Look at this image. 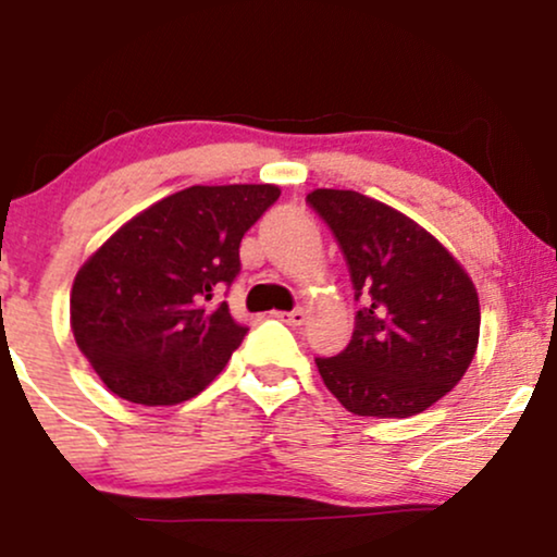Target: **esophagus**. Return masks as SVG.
I'll return each instance as SVG.
<instances>
[{
    "label": "esophagus",
    "mask_w": 557,
    "mask_h": 557,
    "mask_svg": "<svg viewBox=\"0 0 557 557\" xmlns=\"http://www.w3.org/2000/svg\"><path fill=\"white\" fill-rule=\"evenodd\" d=\"M277 319H283L285 324L290 327H300L306 322V311L304 309H293V311H277Z\"/></svg>",
    "instance_id": "34e87169"
}]
</instances>
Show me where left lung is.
<instances>
[{"label": "left lung", "mask_w": 557, "mask_h": 557, "mask_svg": "<svg viewBox=\"0 0 557 557\" xmlns=\"http://www.w3.org/2000/svg\"><path fill=\"white\" fill-rule=\"evenodd\" d=\"M348 261L356 327L317 359L324 385L356 417L406 419L461 382L479 345V296L458 259L411 216L359 190L306 196Z\"/></svg>", "instance_id": "1"}]
</instances>
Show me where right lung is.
Masks as SVG:
<instances>
[{
  "label": "right lung",
  "instance_id": "obj_1",
  "mask_svg": "<svg viewBox=\"0 0 557 557\" xmlns=\"http://www.w3.org/2000/svg\"><path fill=\"white\" fill-rule=\"evenodd\" d=\"M277 185H190L127 220L75 274L70 327L120 398L175 406L201 393L246 337L227 304L240 238Z\"/></svg>",
  "mask_w": 557,
  "mask_h": 557
}]
</instances>
